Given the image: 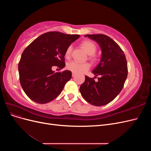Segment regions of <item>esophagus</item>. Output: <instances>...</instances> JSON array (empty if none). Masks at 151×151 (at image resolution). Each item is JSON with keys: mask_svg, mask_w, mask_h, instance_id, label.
Returning a JSON list of instances; mask_svg holds the SVG:
<instances>
[{"mask_svg": "<svg viewBox=\"0 0 151 151\" xmlns=\"http://www.w3.org/2000/svg\"><path fill=\"white\" fill-rule=\"evenodd\" d=\"M72 77H74V76H76V73H74V72H72Z\"/></svg>", "mask_w": 151, "mask_h": 151, "instance_id": "1", "label": "esophagus"}]
</instances>
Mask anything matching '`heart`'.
<instances>
[{"label": "heart", "mask_w": 151, "mask_h": 151, "mask_svg": "<svg viewBox=\"0 0 151 151\" xmlns=\"http://www.w3.org/2000/svg\"><path fill=\"white\" fill-rule=\"evenodd\" d=\"M81 45L86 53L89 55V58L93 62L96 60V57L94 53L96 52L97 45L94 42L90 40H84L81 43ZM72 52V47L69 46L65 50V57L67 58H69L71 56ZM91 65L89 63H78L76 62H71L68 63L67 68L68 70L71 72L76 73V74H82L86 72L89 69Z\"/></svg>", "instance_id": "heart-1"}]
</instances>
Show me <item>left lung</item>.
<instances>
[{
	"label": "left lung",
	"mask_w": 151,
	"mask_h": 151,
	"mask_svg": "<svg viewBox=\"0 0 151 151\" xmlns=\"http://www.w3.org/2000/svg\"><path fill=\"white\" fill-rule=\"evenodd\" d=\"M86 36L98 42L101 48V61L92 72L100 77L96 82L86 76L80 92L86 101L101 106L112 101L120 93L127 77V62L122 48L110 37L103 34Z\"/></svg>",
	"instance_id": "8db88e82"
}]
</instances>
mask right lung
Returning <instances> with one entry per match:
<instances>
[{
  "label": "right lung",
  "instance_id": "right-lung-1",
  "mask_svg": "<svg viewBox=\"0 0 151 151\" xmlns=\"http://www.w3.org/2000/svg\"><path fill=\"white\" fill-rule=\"evenodd\" d=\"M79 35L50 31L40 35L22 52L18 64L19 81L26 94L36 103H47L60 94L71 79L69 70L55 72L52 67H65V50Z\"/></svg>",
  "mask_w": 151,
  "mask_h": 151
}]
</instances>
